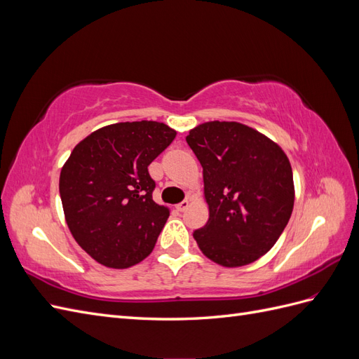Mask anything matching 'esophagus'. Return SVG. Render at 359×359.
<instances>
[{
	"instance_id": "obj_1",
	"label": "esophagus",
	"mask_w": 359,
	"mask_h": 359,
	"mask_svg": "<svg viewBox=\"0 0 359 359\" xmlns=\"http://www.w3.org/2000/svg\"><path fill=\"white\" fill-rule=\"evenodd\" d=\"M189 205H190V201H189V199H184L181 203L177 205V210L181 211V212H184V211H186V210L189 208Z\"/></svg>"
}]
</instances>
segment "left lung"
I'll use <instances>...</instances> for the list:
<instances>
[{
	"mask_svg": "<svg viewBox=\"0 0 359 359\" xmlns=\"http://www.w3.org/2000/svg\"><path fill=\"white\" fill-rule=\"evenodd\" d=\"M203 168L210 219L194 231L202 253L243 266L269 252L290 219L293 175L277 144L240 123L211 121L186 137Z\"/></svg>",
	"mask_w": 359,
	"mask_h": 359,
	"instance_id": "left-lung-1",
	"label": "left lung"
}]
</instances>
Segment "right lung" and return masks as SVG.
Listing matches in <instances>:
<instances>
[{
	"label": "right lung",
	"instance_id": "1",
	"mask_svg": "<svg viewBox=\"0 0 359 359\" xmlns=\"http://www.w3.org/2000/svg\"><path fill=\"white\" fill-rule=\"evenodd\" d=\"M175 136L163 123H116L72 151L60 175L62 208L76 243L99 264L128 268L153 252L169 210L153 201L148 166Z\"/></svg>",
	"mask_w": 359,
	"mask_h": 359
}]
</instances>
